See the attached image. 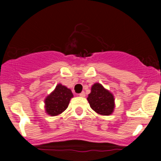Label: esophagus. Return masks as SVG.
I'll return each mask as SVG.
<instances>
[{"mask_svg":"<svg viewBox=\"0 0 161 161\" xmlns=\"http://www.w3.org/2000/svg\"><path fill=\"white\" fill-rule=\"evenodd\" d=\"M79 96H80V97H84L85 96V92H81V93H80V94H79Z\"/></svg>","mask_w":161,"mask_h":161,"instance_id":"obj_1","label":"esophagus"}]
</instances>
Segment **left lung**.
<instances>
[{
  "instance_id": "1",
  "label": "left lung",
  "mask_w": 161,
  "mask_h": 161,
  "mask_svg": "<svg viewBox=\"0 0 161 161\" xmlns=\"http://www.w3.org/2000/svg\"><path fill=\"white\" fill-rule=\"evenodd\" d=\"M87 99L90 107L99 114L109 115L113 113L114 108L113 94L100 84L96 83L92 86Z\"/></svg>"
}]
</instances>
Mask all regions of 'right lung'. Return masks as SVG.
<instances>
[{
	"mask_svg": "<svg viewBox=\"0 0 161 161\" xmlns=\"http://www.w3.org/2000/svg\"><path fill=\"white\" fill-rule=\"evenodd\" d=\"M73 97L72 91L62 85H58L55 90L45 99L46 112L51 116H56L68 108Z\"/></svg>",
	"mask_w": 161,
	"mask_h": 161,
	"instance_id": "right-lung-1",
	"label": "right lung"
}]
</instances>
